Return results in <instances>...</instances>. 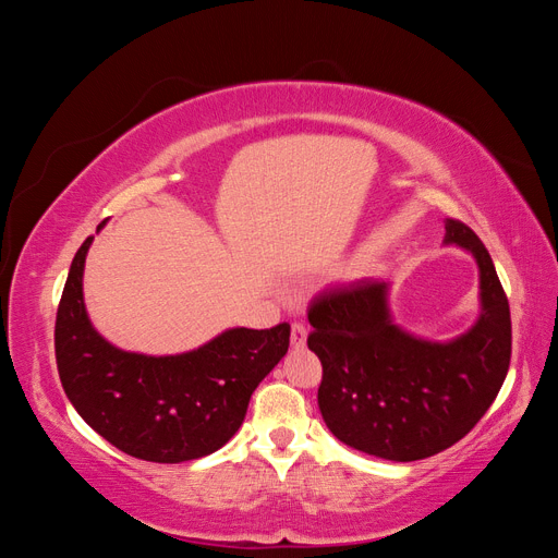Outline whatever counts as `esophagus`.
I'll return each mask as SVG.
<instances>
[{
	"mask_svg": "<svg viewBox=\"0 0 558 558\" xmlns=\"http://www.w3.org/2000/svg\"><path fill=\"white\" fill-rule=\"evenodd\" d=\"M307 344V328L302 324H293L291 328V347L293 349H302Z\"/></svg>",
	"mask_w": 558,
	"mask_h": 558,
	"instance_id": "1",
	"label": "esophagus"
}]
</instances>
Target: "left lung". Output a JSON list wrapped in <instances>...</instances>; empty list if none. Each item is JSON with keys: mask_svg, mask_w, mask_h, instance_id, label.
I'll list each match as a JSON object with an SVG mask.
<instances>
[{"mask_svg": "<svg viewBox=\"0 0 558 558\" xmlns=\"http://www.w3.org/2000/svg\"><path fill=\"white\" fill-rule=\"evenodd\" d=\"M445 244L480 269V316L447 342L400 328L391 283L353 281L314 298L307 347L324 365L318 410L337 440L386 461H418L465 437L492 408L510 367V305L486 246L447 218Z\"/></svg>", "mask_w": 558, "mask_h": 558, "instance_id": "8db88e82", "label": "left lung"}]
</instances>
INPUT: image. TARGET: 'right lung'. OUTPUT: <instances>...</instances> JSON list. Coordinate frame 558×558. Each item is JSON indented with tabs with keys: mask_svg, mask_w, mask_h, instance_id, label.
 I'll return each mask as SVG.
<instances>
[{
	"mask_svg": "<svg viewBox=\"0 0 558 558\" xmlns=\"http://www.w3.org/2000/svg\"><path fill=\"white\" fill-rule=\"evenodd\" d=\"M93 240L76 251L56 318L66 398L93 430L134 459L183 463L221 449L240 430L251 393L289 351L291 326L228 328L174 356L118 349L95 330L83 302Z\"/></svg>",
	"mask_w": 558,
	"mask_h": 558,
	"instance_id": "1",
	"label": "right lung"
}]
</instances>
